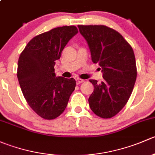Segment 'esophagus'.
<instances>
[{"label": "esophagus", "instance_id": "esophagus-1", "mask_svg": "<svg viewBox=\"0 0 155 155\" xmlns=\"http://www.w3.org/2000/svg\"><path fill=\"white\" fill-rule=\"evenodd\" d=\"M84 82L83 79H79V78H77V79H76V84H77V85L82 83V82Z\"/></svg>", "mask_w": 155, "mask_h": 155}]
</instances>
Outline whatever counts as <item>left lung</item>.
<instances>
[{"mask_svg": "<svg viewBox=\"0 0 155 155\" xmlns=\"http://www.w3.org/2000/svg\"><path fill=\"white\" fill-rule=\"evenodd\" d=\"M87 41L91 60L102 68L104 80L90 79L94 91L88 98L92 112L103 118L118 113L130 97L137 79L135 55L130 45L105 25H78Z\"/></svg>", "mask_w": 155, "mask_h": 155, "instance_id": "obj_1", "label": "left lung"}]
</instances>
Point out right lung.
Segmentation results:
<instances>
[{
	"mask_svg": "<svg viewBox=\"0 0 155 155\" xmlns=\"http://www.w3.org/2000/svg\"><path fill=\"white\" fill-rule=\"evenodd\" d=\"M78 33L76 26L55 28L34 37L21 53L17 77L31 109L41 118L51 120L66 109L76 81L56 77L54 66L69 40Z\"/></svg>",
	"mask_w": 155,
	"mask_h": 155,
	"instance_id": "obj_1",
	"label": "right lung"
}]
</instances>
